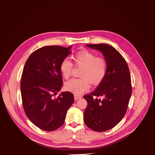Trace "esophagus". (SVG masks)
<instances>
[{
  "label": "esophagus",
  "mask_w": 155,
  "mask_h": 155,
  "mask_svg": "<svg viewBox=\"0 0 155 155\" xmlns=\"http://www.w3.org/2000/svg\"><path fill=\"white\" fill-rule=\"evenodd\" d=\"M74 100L77 101L78 99H79V98H82L81 96H80V95H77V94H74Z\"/></svg>",
  "instance_id": "esophagus-1"
}]
</instances>
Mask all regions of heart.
I'll use <instances>...</instances> for the list:
<instances>
[{
  "instance_id": "obj_1",
  "label": "heart",
  "mask_w": 155,
  "mask_h": 155,
  "mask_svg": "<svg viewBox=\"0 0 155 155\" xmlns=\"http://www.w3.org/2000/svg\"><path fill=\"white\" fill-rule=\"evenodd\" d=\"M74 64L82 68L79 77L73 78L64 84L65 89L74 94H80L88 90L90 84L94 86L100 84L107 73L108 65L104 58L97 57L96 54L87 50H83L72 57ZM60 72L64 78L71 77L72 64L67 60H63L60 64Z\"/></svg>"
}]
</instances>
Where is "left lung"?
Returning <instances> with one entry per match:
<instances>
[{
	"instance_id": "8db88e82",
	"label": "left lung",
	"mask_w": 155,
	"mask_h": 155,
	"mask_svg": "<svg viewBox=\"0 0 155 155\" xmlns=\"http://www.w3.org/2000/svg\"><path fill=\"white\" fill-rule=\"evenodd\" d=\"M87 46L103 53L108 68L103 81L90 94L84 96L87 101L84 120L91 129L104 132L116 126L126 114L132 93L130 71L123 56L112 46Z\"/></svg>"
}]
</instances>
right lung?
<instances>
[{
    "mask_svg": "<svg viewBox=\"0 0 155 155\" xmlns=\"http://www.w3.org/2000/svg\"><path fill=\"white\" fill-rule=\"evenodd\" d=\"M70 47L46 46L32 52L23 68L21 91L23 108L28 119L45 131H53L64 124L74 103L73 94L60 91L62 77L60 64L71 53Z\"/></svg>",
    "mask_w": 155,
    "mask_h": 155,
    "instance_id": "1",
    "label": "right lung"
}]
</instances>
